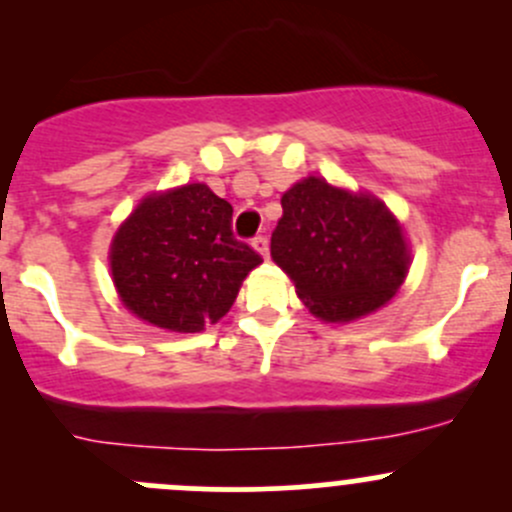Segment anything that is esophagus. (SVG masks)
<instances>
[{"instance_id":"34e87169","label":"esophagus","mask_w":512,"mask_h":512,"mask_svg":"<svg viewBox=\"0 0 512 512\" xmlns=\"http://www.w3.org/2000/svg\"><path fill=\"white\" fill-rule=\"evenodd\" d=\"M252 247H255V250L260 252L262 257H267V255H270V240H267L265 235H257L255 240H252Z\"/></svg>"}]
</instances>
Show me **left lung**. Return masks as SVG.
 I'll list each match as a JSON object with an SVG mask.
<instances>
[{
	"mask_svg": "<svg viewBox=\"0 0 512 512\" xmlns=\"http://www.w3.org/2000/svg\"><path fill=\"white\" fill-rule=\"evenodd\" d=\"M272 260L324 322H352L389 302L409 272L404 232L381 200L307 178L282 195Z\"/></svg>",
	"mask_w": 512,
	"mask_h": 512,
	"instance_id": "left-lung-1",
	"label": "left lung"
}]
</instances>
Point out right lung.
Returning <instances> with one entry per match:
<instances>
[{
  "label": "right lung",
  "mask_w": 512,
  "mask_h": 512,
  "mask_svg": "<svg viewBox=\"0 0 512 512\" xmlns=\"http://www.w3.org/2000/svg\"><path fill=\"white\" fill-rule=\"evenodd\" d=\"M260 262L232 232V205L203 183L143 200L111 245L123 304L173 332H200L225 317Z\"/></svg>",
  "instance_id": "add662e5"
}]
</instances>
